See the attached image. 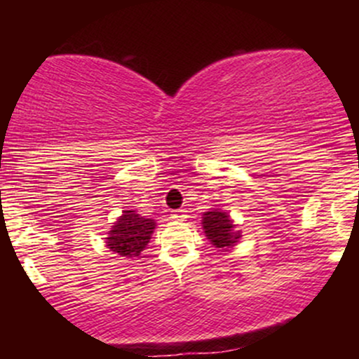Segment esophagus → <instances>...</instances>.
Wrapping results in <instances>:
<instances>
[{
  "label": "esophagus",
  "instance_id": "1",
  "mask_svg": "<svg viewBox=\"0 0 359 359\" xmlns=\"http://www.w3.org/2000/svg\"><path fill=\"white\" fill-rule=\"evenodd\" d=\"M185 212H187V211H185V209H177V211L172 212V219H175V221H184L185 217H187V216H185Z\"/></svg>",
  "mask_w": 359,
  "mask_h": 359
}]
</instances>
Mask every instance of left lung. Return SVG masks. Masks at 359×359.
Listing matches in <instances>:
<instances>
[{"mask_svg":"<svg viewBox=\"0 0 359 359\" xmlns=\"http://www.w3.org/2000/svg\"><path fill=\"white\" fill-rule=\"evenodd\" d=\"M203 219L205 236L216 248H229L240 238V233L233 231V221L226 212L209 211L204 214Z\"/></svg>","mask_w":359,"mask_h":359,"instance_id":"8db88e82","label":"left lung"}]
</instances>
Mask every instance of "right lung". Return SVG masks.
Wrapping results in <instances>:
<instances>
[{
  "instance_id": "right-lung-1",
  "label": "right lung",
  "mask_w": 359,
  "mask_h": 359,
  "mask_svg": "<svg viewBox=\"0 0 359 359\" xmlns=\"http://www.w3.org/2000/svg\"><path fill=\"white\" fill-rule=\"evenodd\" d=\"M155 229L154 219H148L135 211H125L106 238L109 250L121 257H138L150 241Z\"/></svg>"
}]
</instances>
